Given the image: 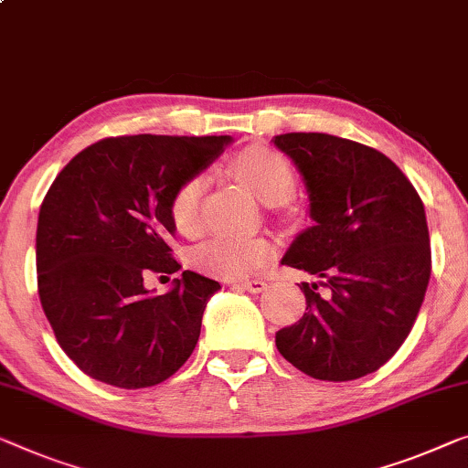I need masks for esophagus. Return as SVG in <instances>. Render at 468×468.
Segmentation results:
<instances>
[{
	"label": "esophagus",
	"instance_id": "esophagus-1",
	"mask_svg": "<svg viewBox=\"0 0 468 468\" xmlns=\"http://www.w3.org/2000/svg\"><path fill=\"white\" fill-rule=\"evenodd\" d=\"M234 286H240V289L249 292H263L268 289V284H265L263 280H242V282H234Z\"/></svg>",
	"mask_w": 468,
	"mask_h": 468
}]
</instances>
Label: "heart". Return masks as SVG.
Returning <instances> with one entry per match:
<instances>
[{
  "mask_svg": "<svg viewBox=\"0 0 468 468\" xmlns=\"http://www.w3.org/2000/svg\"><path fill=\"white\" fill-rule=\"evenodd\" d=\"M229 169L263 203H282L294 190V174L289 161L271 148H242L229 159ZM203 188L205 179L192 176L171 194L169 218L179 234L197 236L200 232ZM270 253V244L261 239L218 236L194 253V261L211 276L247 278L268 261Z\"/></svg>",
  "mask_w": 468,
  "mask_h": 468,
  "instance_id": "b5f03b06",
  "label": "heart"
}]
</instances>
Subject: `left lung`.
Here are the masks:
<instances>
[{
  "label": "left lung",
  "instance_id": "left-lung-1",
  "mask_svg": "<svg viewBox=\"0 0 468 468\" xmlns=\"http://www.w3.org/2000/svg\"><path fill=\"white\" fill-rule=\"evenodd\" d=\"M309 197L305 228L284 265L320 278L301 282L305 314L276 333L284 359L320 380H354L395 356L414 326L431 278L425 207L378 150L328 133H282Z\"/></svg>",
  "mask_w": 468,
  "mask_h": 468
}]
</instances>
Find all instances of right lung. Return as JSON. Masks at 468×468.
Segmentation results:
<instances>
[{"label":"right lung","mask_w":468,"mask_h":468,"mask_svg":"<svg viewBox=\"0 0 468 468\" xmlns=\"http://www.w3.org/2000/svg\"><path fill=\"white\" fill-rule=\"evenodd\" d=\"M229 135H119L81 150L43 198L37 289L56 341L85 375L121 389L182 368L221 286L186 270L150 294L148 271L176 274L171 194L224 153Z\"/></svg>","instance_id":"right-lung-1"}]
</instances>
